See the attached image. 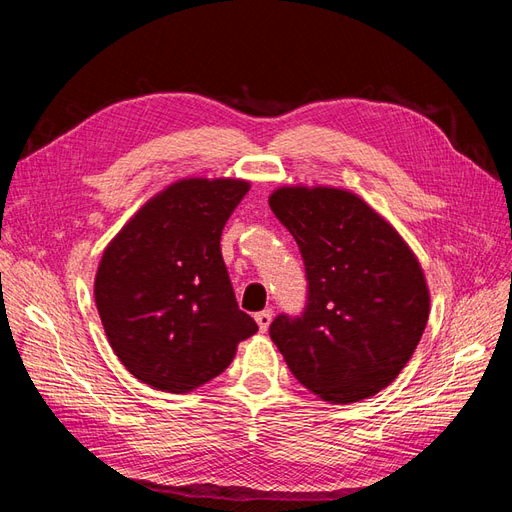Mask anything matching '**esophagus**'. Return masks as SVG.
<instances>
[{
  "label": "esophagus",
  "instance_id": "obj_1",
  "mask_svg": "<svg viewBox=\"0 0 512 512\" xmlns=\"http://www.w3.org/2000/svg\"><path fill=\"white\" fill-rule=\"evenodd\" d=\"M254 318H256V322H258L260 333H267V331H269V324H271V320H273V312H271V309H262V312H258Z\"/></svg>",
  "mask_w": 512,
  "mask_h": 512
}]
</instances>
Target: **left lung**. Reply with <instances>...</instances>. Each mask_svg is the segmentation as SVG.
Returning <instances> with one entry per match:
<instances>
[{
    "label": "left lung",
    "mask_w": 512,
    "mask_h": 512,
    "mask_svg": "<svg viewBox=\"0 0 512 512\" xmlns=\"http://www.w3.org/2000/svg\"><path fill=\"white\" fill-rule=\"evenodd\" d=\"M269 207L305 262L307 305L269 327L292 376L329 404H354L389 386L429 318L421 262L363 198L339 188L286 185Z\"/></svg>",
    "instance_id": "8db88e82"
}]
</instances>
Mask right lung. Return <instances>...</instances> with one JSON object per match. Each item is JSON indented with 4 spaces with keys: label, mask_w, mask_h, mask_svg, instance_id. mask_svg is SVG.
I'll list each match as a JSON object with an SVG mask.
<instances>
[{
    "label": "right lung",
    "mask_w": 512,
    "mask_h": 512,
    "mask_svg": "<svg viewBox=\"0 0 512 512\" xmlns=\"http://www.w3.org/2000/svg\"><path fill=\"white\" fill-rule=\"evenodd\" d=\"M243 179H181L106 245L94 297L113 352L134 378L190 393L220 376L258 324L241 312L220 237Z\"/></svg>",
    "instance_id": "obj_1"
}]
</instances>
